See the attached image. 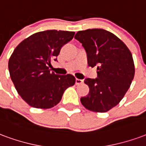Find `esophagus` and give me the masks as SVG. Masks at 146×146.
<instances>
[{
	"label": "esophagus",
	"mask_w": 146,
	"mask_h": 146,
	"mask_svg": "<svg viewBox=\"0 0 146 146\" xmlns=\"http://www.w3.org/2000/svg\"><path fill=\"white\" fill-rule=\"evenodd\" d=\"M83 80H80V79H76V85H79V84H83Z\"/></svg>",
	"instance_id": "1"
}]
</instances>
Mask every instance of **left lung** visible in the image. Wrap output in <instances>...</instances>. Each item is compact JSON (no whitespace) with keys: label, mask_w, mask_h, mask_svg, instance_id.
I'll use <instances>...</instances> for the list:
<instances>
[{"label":"left lung","mask_w":146,"mask_h":146,"mask_svg":"<svg viewBox=\"0 0 146 146\" xmlns=\"http://www.w3.org/2000/svg\"><path fill=\"white\" fill-rule=\"evenodd\" d=\"M74 38L85 49L89 66L98 70L97 78L84 80L89 93L80 102L88 110L106 113L119 104L134 79L131 53L120 39L102 29L79 31Z\"/></svg>","instance_id":"left-lung-1"}]
</instances>
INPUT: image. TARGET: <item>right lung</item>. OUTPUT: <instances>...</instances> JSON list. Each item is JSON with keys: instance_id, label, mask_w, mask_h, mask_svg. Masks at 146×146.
<instances>
[{"instance_id": "add662e5", "label": "right lung", "mask_w": 146, "mask_h": 146, "mask_svg": "<svg viewBox=\"0 0 146 146\" xmlns=\"http://www.w3.org/2000/svg\"><path fill=\"white\" fill-rule=\"evenodd\" d=\"M75 33L45 30L23 40L11 54L8 70L21 98L37 109H50L61 101L64 92L74 85L71 74L51 73L48 66L57 57L62 47L73 38Z\"/></svg>"}]
</instances>
